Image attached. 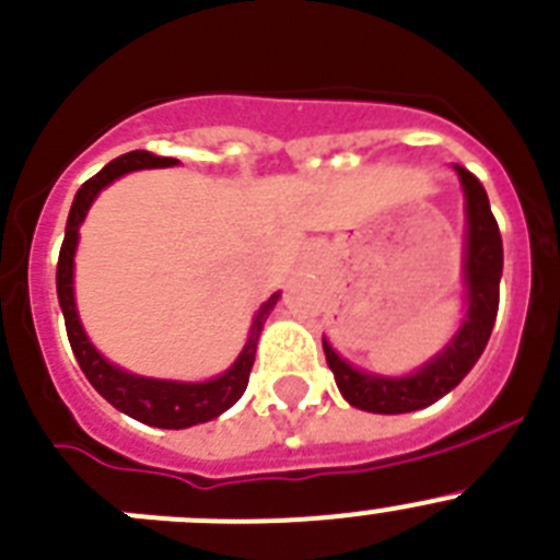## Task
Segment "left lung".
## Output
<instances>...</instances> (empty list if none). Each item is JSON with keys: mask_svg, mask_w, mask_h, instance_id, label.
Listing matches in <instances>:
<instances>
[{"mask_svg": "<svg viewBox=\"0 0 560 560\" xmlns=\"http://www.w3.org/2000/svg\"><path fill=\"white\" fill-rule=\"evenodd\" d=\"M456 173H459L467 197L465 324L434 360H429L423 369L409 376H376L351 369L343 357L335 354L332 346L324 340V357H327V365L335 376V385L351 407L376 415H401L429 407V404L440 401L445 393L454 390L478 363L481 351L487 349L494 318H498L503 242H500V228L494 222L492 209H489V197L481 180L459 164H456Z\"/></svg>", "mask_w": 560, "mask_h": 560, "instance_id": "left-lung-1", "label": "left lung"}]
</instances>
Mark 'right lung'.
<instances>
[{
	"mask_svg": "<svg viewBox=\"0 0 560 560\" xmlns=\"http://www.w3.org/2000/svg\"><path fill=\"white\" fill-rule=\"evenodd\" d=\"M173 164L175 159L170 156H153V153L148 151H131L124 153V156L112 159V162L106 164L104 170H98L93 178L84 180L82 189L73 197L71 214H68L66 225V238H62L60 247V260H57V300H60L62 316H66L68 340H71V349L73 357H77L79 369L84 371L90 385H93L112 407L126 412L129 418L140 420V423L159 425V429H186V425L206 423V420H214L217 415L231 409L233 404L242 398V393L247 390L249 371H253L255 363V349H258L260 329H264V322L269 318L271 307L280 300V294H271L269 300L260 305V311L255 313L253 318V329H249L247 343H244L236 363H233L225 374L209 382L148 380V376L129 374V371L106 363L104 354L95 351V346L90 343L88 335H84L82 322H79L77 313V302H73V253H77L79 225H82L84 217H88V209L93 206L95 195H98L104 186H109L115 178L131 173V170L173 167Z\"/></svg>",
	"mask_w": 560,
	"mask_h": 560,
	"instance_id": "1",
	"label": "right lung"
}]
</instances>
